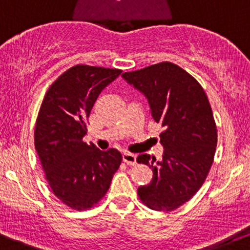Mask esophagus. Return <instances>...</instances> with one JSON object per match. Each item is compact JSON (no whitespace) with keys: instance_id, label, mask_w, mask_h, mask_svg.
Returning <instances> with one entry per match:
<instances>
[{"instance_id":"1","label":"esophagus","mask_w":250,"mask_h":250,"mask_svg":"<svg viewBox=\"0 0 250 250\" xmlns=\"http://www.w3.org/2000/svg\"><path fill=\"white\" fill-rule=\"evenodd\" d=\"M123 161L125 164L133 166V165H136V155L132 153H124L123 154Z\"/></svg>"}]
</instances>
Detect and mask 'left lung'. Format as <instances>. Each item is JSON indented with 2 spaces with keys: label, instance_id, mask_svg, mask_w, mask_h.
I'll list each match as a JSON object with an SVG mask.
<instances>
[{
  "label": "left lung",
  "instance_id": "8db88e82",
  "mask_svg": "<svg viewBox=\"0 0 250 250\" xmlns=\"http://www.w3.org/2000/svg\"><path fill=\"white\" fill-rule=\"evenodd\" d=\"M123 78L146 95L160 133L163 160L141 154L137 163L153 169V179L137 194L146 207L171 212L202 187L214 160L218 133L212 108L201 84L176 63H155Z\"/></svg>",
  "mask_w": 250,
  "mask_h": 250
}]
</instances>
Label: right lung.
Masks as SVG:
<instances>
[{
    "label": "right lung",
    "instance_id": "add662e5",
    "mask_svg": "<svg viewBox=\"0 0 250 250\" xmlns=\"http://www.w3.org/2000/svg\"><path fill=\"white\" fill-rule=\"evenodd\" d=\"M122 69L76 65L45 92L35 126V148L53 194L72 209H90L104 199L123 156L83 141L99 95Z\"/></svg>",
    "mask_w": 250,
    "mask_h": 250
}]
</instances>
